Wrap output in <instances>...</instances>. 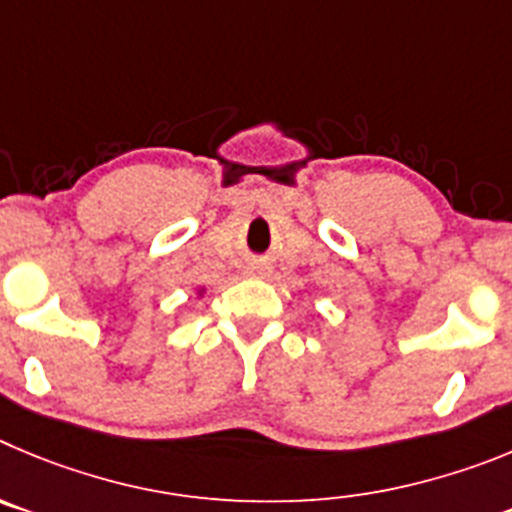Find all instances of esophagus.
Listing matches in <instances>:
<instances>
[{"mask_svg":"<svg viewBox=\"0 0 512 512\" xmlns=\"http://www.w3.org/2000/svg\"><path fill=\"white\" fill-rule=\"evenodd\" d=\"M247 275H252V278H260V275H265V267L250 265V267H247Z\"/></svg>","mask_w":512,"mask_h":512,"instance_id":"1","label":"esophagus"}]
</instances>
